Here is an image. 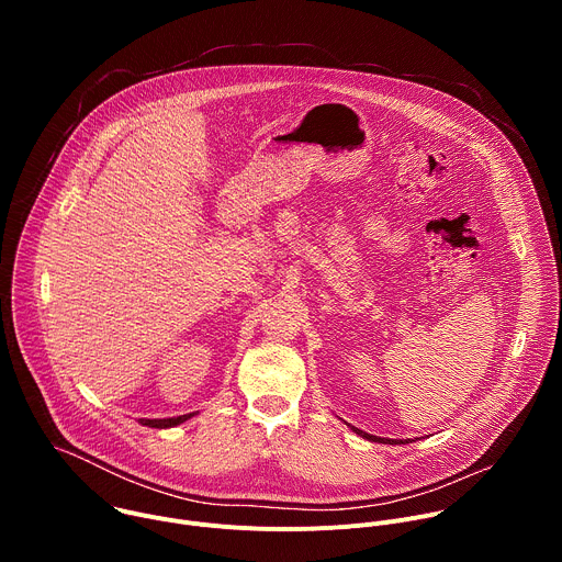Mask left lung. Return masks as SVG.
<instances>
[{
	"instance_id": "8db88e82",
	"label": "left lung",
	"mask_w": 562,
	"mask_h": 562,
	"mask_svg": "<svg viewBox=\"0 0 562 562\" xmlns=\"http://www.w3.org/2000/svg\"><path fill=\"white\" fill-rule=\"evenodd\" d=\"M353 431L358 434V436H362V438H367V440H371V442H384V445H397V442H393V440H389V438H378V436H371V434H367V431H360L358 427H353ZM400 445H403V440H400Z\"/></svg>"
}]
</instances>
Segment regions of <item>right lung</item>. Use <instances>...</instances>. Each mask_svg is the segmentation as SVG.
I'll return each instance as SVG.
<instances>
[{"instance_id":"add662e5","label":"right lung","mask_w":562,"mask_h":562,"mask_svg":"<svg viewBox=\"0 0 562 562\" xmlns=\"http://www.w3.org/2000/svg\"><path fill=\"white\" fill-rule=\"evenodd\" d=\"M193 416H195V412L193 414H184V416H176V418H153V420L150 418H139V425L153 427V429H169V427H178V425L187 423Z\"/></svg>"}]
</instances>
